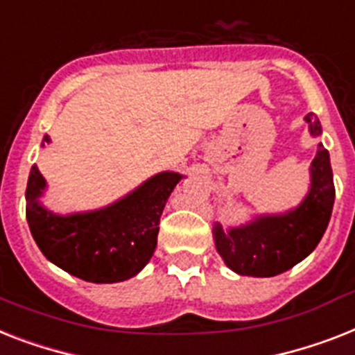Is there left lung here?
I'll list each match as a JSON object with an SVG mask.
<instances>
[{
	"instance_id": "1",
	"label": "left lung",
	"mask_w": 355,
	"mask_h": 355,
	"mask_svg": "<svg viewBox=\"0 0 355 355\" xmlns=\"http://www.w3.org/2000/svg\"><path fill=\"white\" fill-rule=\"evenodd\" d=\"M313 137L321 135L318 116L304 118ZM310 189L295 209L281 215H261L250 224L224 232L215 224V246L226 266L239 275L273 277L308 257L321 241L332 215L334 187L330 155L319 144L310 168Z\"/></svg>"
}]
</instances>
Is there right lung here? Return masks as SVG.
<instances>
[{"label": "right lung", "instance_id": "obj_1", "mask_svg": "<svg viewBox=\"0 0 355 355\" xmlns=\"http://www.w3.org/2000/svg\"><path fill=\"white\" fill-rule=\"evenodd\" d=\"M45 142H51L49 137L42 146ZM180 178V173L162 171L111 206L56 215L40 202L47 182L33 166L25 191L28 227L43 255L74 277L87 282L125 281L153 257L160 215Z\"/></svg>", "mask_w": 355, "mask_h": 355}]
</instances>
